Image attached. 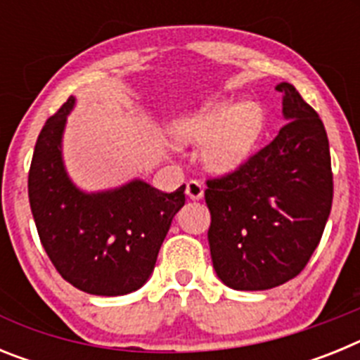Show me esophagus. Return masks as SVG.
<instances>
[{"label":"esophagus","mask_w":360,"mask_h":360,"mask_svg":"<svg viewBox=\"0 0 360 360\" xmlns=\"http://www.w3.org/2000/svg\"><path fill=\"white\" fill-rule=\"evenodd\" d=\"M186 195L191 200H200L203 196V184L198 180H189L186 186Z\"/></svg>","instance_id":"esophagus-1"}]
</instances>
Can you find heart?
<instances>
[{"label": "heart", "mask_w": 360, "mask_h": 360, "mask_svg": "<svg viewBox=\"0 0 360 360\" xmlns=\"http://www.w3.org/2000/svg\"><path fill=\"white\" fill-rule=\"evenodd\" d=\"M263 128L259 106L243 103H211L178 117L173 131L180 142L203 144L202 158L218 173L236 169L249 155Z\"/></svg>", "instance_id": "heart-1"}]
</instances>
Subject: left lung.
Segmentation results:
<instances>
[{
  "instance_id": "obj_1",
  "label": "left lung",
  "mask_w": 360,
  "mask_h": 360,
  "mask_svg": "<svg viewBox=\"0 0 360 360\" xmlns=\"http://www.w3.org/2000/svg\"><path fill=\"white\" fill-rule=\"evenodd\" d=\"M287 124L225 176L207 180L212 266L234 290L290 281L319 245L333 198L323 120L290 82H279Z\"/></svg>"
}]
</instances>
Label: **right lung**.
I'll return each mask as SVG.
<instances>
[{"mask_svg":"<svg viewBox=\"0 0 360 360\" xmlns=\"http://www.w3.org/2000/svg\"><path fill=\"white\" fill-rule=\"evenodd\" d=\"M70 97L37 136L28 200L37 234L63 279L94 295L135 292L151 276L174 214L186 203V186L162 193L144 180L117 189L84 193L63 162Z\"/></svg>","mask_w":360,"mask_h":360,"instance_id":"1","label":"right lung"}]
</instances>
